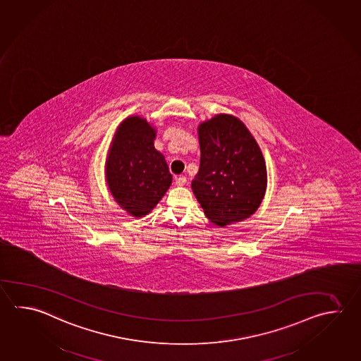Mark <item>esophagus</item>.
Returning a JSON list of instances; mask_svg holds the SVG:
<instances>
[{
  "label": "esophagus",
  "mask_w": 361,
  "mask_h": 361,
  "mask_svg": "<svg viewBox=\"0 0 361 361\" xmlns=\"http://www.w3.org/2000/svg\"><path fill=\"white\" fill-rule=\"evenodd\" d=\"M175 184L177 186H184L186 184V177L185 176H177L175 177Z\"/></svg>",
  "instance_id": "1"
}]
</instances>
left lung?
<instances>
[{
	"label": "left lung",
	"mask_w": 361,
	"mask_h": 361,
	"mask_svg": "<svg viewBox=\"0 0 361 361\" xmlns=\"http://www.w3.org/2000/svg\"><path fill=\"white\" fill-rule=\"evenodd\" d=\"M200 166L191 183L205 216L224 227L250 217L267 188L263 154L238 118L217 115L199 126Z\"/></svg>",
	"instance_id": "left-lung-1"
}]
</instances>
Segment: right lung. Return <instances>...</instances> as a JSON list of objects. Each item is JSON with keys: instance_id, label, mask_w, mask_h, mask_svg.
<instances>
[{"instance_id": "obj_1", "label": "right lung", "mask_w": 361, "mask_h": 361, "mask_svg": "<svg viewBox=\"0 0 361 361\" xmlns=\"http://www.w3.org/2000/svg\"><path fill=\"white\" fill-rule=\"evenodd\" d=\"M156 130L144 118L129 117L117 129L106 162L109 191L134 217L148 214L170 188L169 166L154 148Z\"/></svg>"}]
</instances>
